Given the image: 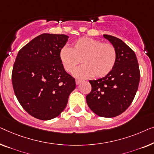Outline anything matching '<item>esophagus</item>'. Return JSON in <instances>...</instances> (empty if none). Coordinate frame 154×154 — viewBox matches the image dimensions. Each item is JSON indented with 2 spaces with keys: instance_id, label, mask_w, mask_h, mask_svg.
<instances>
[{
  "instance_id": "esophagus-1",
  "label": "esophagus",
  "mask_w": 154,
  "mask_h": 154,
  "mask_svg": "<svg viewBox=\"0 0 154 154\" xmlns=\"http://www.w3.org/2000/svg\"><path fill=\"white\" fill-rule=\"evenodd\" d=\"M75 82H76V84L77 85H78V84H79L81 82H82V79H75Z\"/></svg>"
}]
</instances>
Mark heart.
<instances>
[{"label":"heart","instance_id":"heart-1","mask_svg":"<svg viewBox=\"0 0 154 154\" xmlns=\"http://www.w3.org/2000/svg\"><path fill=\"white\" fill-rule=\"evenodd\" d=\"M59 57L63 68L72 72L82 62L84 66L75 71L77 77H104L113 70L116 61L114 47L108 42L90 38H81L72 43L71 48L62 47Z\"/></svg>","mask_w":154,"mask_h":154}]
</instances>
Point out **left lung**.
I'll use <instances>...</instances> for the list:
<instances>
[{"label":"left lung","mask_w":154,"mask_h":154,"mask_svg":"<svg viewBox=\"0 0 154 154\" xmlns=\"http://www.w3.org/2000/svg\"><path fill=\"white\" fill-rule=\"evenodd\" d=\"M116 51L113 70L97 80H90L91 91L86 103L95 114L111 118L122 114L135 98L140 83V72L137 57L131 47L116 37L103 35Z\"/></svg>","instance_id":"8db88e82"}]
</instances>
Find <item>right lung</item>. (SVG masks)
<instances>
[{"mask_svg": "<svg viewBox=\"0 0 154 154\" xmlns=\"http://www.w3.org/2000/svg\"><path fill=\"white\" fill-rule=\"evenodd\" d=\"M68 36L43 33L19 51L12 82L19 103L30 115L40 120L58 116L66 108L75 79L65 70L59 57Z\"/></svg>", "mask_w": 154, "mask_h": 154, "instance_id": "right-lung-1", "label": "right lung"}]
</instances>
